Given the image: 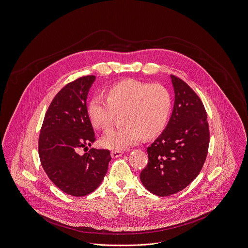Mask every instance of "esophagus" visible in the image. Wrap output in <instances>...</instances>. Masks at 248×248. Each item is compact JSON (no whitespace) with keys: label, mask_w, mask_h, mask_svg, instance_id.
Returning <instances> with one entry per match:
<instances>
[{"label":"esophagus","mask_w":248,"mask_h":248,"mask_svg":"<svg viewBox=\"0 0 248 248\" xmlns=\"http://www.w3.org/2000/svg\"><path fill=\"white\" fill-rule=\"evenodd\" d=\"M123 154H124V151H122V150H112V151H111V156H112L113 158L120 157V156H122Z\"/></svg>","instance_id":"obj_1"}]
</instances>
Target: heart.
Wrapping results in <instances>:
<instances>
[{"label": "heart", "mask_w": 248, "mask_h": 248, "mask_svg": "<svg viewBox=\"0 0 248 248\" xmlns=\"http://www.w3.org/2000/svg\"><path fill=\"white\" fill-rule=\"evenodd\" d=\"M172 108L169 91L160 84L124 81L110 87L107 99L93 98L88 105V116L94 126L106 130L123 113L124 124L108 130L103 138L104 146L123 150L135 144L141 136L152 138L166 126Z\"/></svg>", "instance_id": "1"}]
</instances>
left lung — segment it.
Segmentation results:
<instances>
[{"label":"left lung","mask_w":248,"mask_h":248,"mask_svg":"<svg viewBox=\"0 0 248 248\" xmlns=\"http://www.w3.org/2000/svg\"><path fill=\"white\" fill-rule=\"evenodd\" d=\"M175 103L164 132L147 147L148 163L140 179L151 193L166 197L185 189L201 172L209 145L202 102L192 88L171 75Z\"/></svg>","instance_id":"1"}]
</instances>
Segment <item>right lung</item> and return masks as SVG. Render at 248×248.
<instances>
[{"instance_id": "1", "label": "right lung", "mask_w": 248, "mask_h": 248, "mask_svg": "<svg viewBox=\"0 0 248 248\" xmlns=\"http://www.w3.org/2000/svg\"><path fill=\"white\" fill-rule=\"evenodd\" d=\"M95 79L87 75L63 86L49 105L39 135L45 172L58 188L75 197L88 195L101 185L111 160L108 149L87 151L96 140L86 108Z\"/></svg>"}]
</instances>
